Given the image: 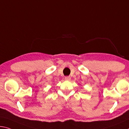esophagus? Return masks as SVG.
<instances>
[{"mask_svg": "<svg viewBox=\"0 0 129 129\" xmlns=\"http://www.w3.org/2000/svg\"><path fill=\"white\" fill-rule=\"evenodd\" d=\"M65 80L69 81V80H71V77H70V76H66V77H65Z\"/></svg>", "mask_w": 129, "mask_h": 129, "instance_id": "1", "label": "esophagus"}]
</instances>
